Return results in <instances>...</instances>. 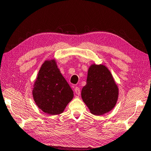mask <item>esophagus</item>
I'll list each match as a JSON object with an SVG mask.
<instances>
[{
  "mask_svg": "<svg viewBox=\"0 0 151 151\" xmlns=\"http://www.w3.org/2000/svg\"><path fill=\"white\" fill-rule=\"evenodd\" d=\"M75 93H76V95H80V94H81V90H80V88H78V87H75Z\"/></svg>",
  "mask_w": 151,
  "mask_h": 151,
  "instance_id": "1",
  "label": "esophagus"
}]
</instances>
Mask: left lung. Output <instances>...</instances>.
<instances>
[{
  "label": "left lung",
  "instance_id": "obj_1",
  "mask_svg": "<svg viewBox=\"0 0 151 151\" xmlns=\"http://www.w3.org/2000/svg\"><path fill=\"white\" fill-rule=\"evenodd\" d=\"M119 88L108 68L104 64H91L88 69L87 84L81 97L91 113L101 116L114 108L118 99Z\"/></svg>",
  "mask_w": 151,
  "mask_h": 151
}]
</instances>
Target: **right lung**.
Listing matches in <instances>:
<instances>
[{"label":"right lung","instance_id":"right-lung-1","mask_svg":"<svg viewBox=\"0 0 151 151\" xmlns=\"http://www.w3.org/2000/svg\"><path fill=\"white\" fill-rule=\"evenodd\" d=\"M32 95L38 108L53 116L63 113L73 99V91L60 71L56 59L46 60L42 64Z\"/></svg>","mask_w":151,"mask_h":151}]
</instances>
